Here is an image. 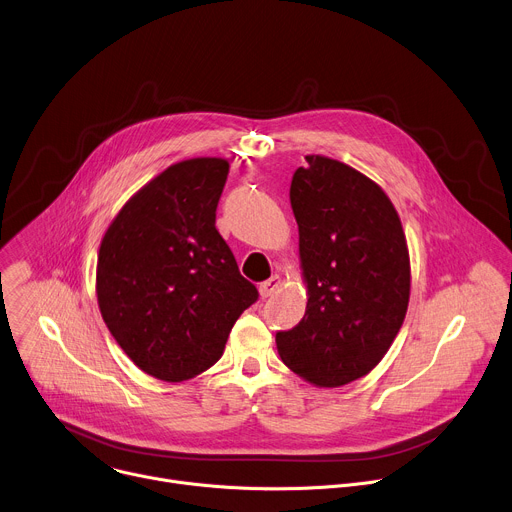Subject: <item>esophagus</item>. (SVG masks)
<instances>
[{"instance_id": "obj_1", "label": "esophagus", "mask_w": 512, "mask_h": 512, "mask_svg": "<svg viewBox=\"0 0 512 512\" xmlns=\"http://www.w3.org/2000/svg\"><path fill=\"white\" fill-rule=\"evenodd\" d=\"M279 285H281V277H279V275H273L271 279L263 281V283L259 285V294H261V298H269V296H273L275 291L279 289Z\"/></svg>"}]
</instances>
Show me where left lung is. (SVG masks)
Here are the masks:
<instances>
[{
  "mask_svg": "<svg viewBox=\"0 0 512 512\" xmlns=\"http://www.w3.org/2000/svg\"><path fill=\"white\" fill-rule=\"evenodd\" d=\"M306 160L291 178L289 200L308 306L275 344L296 375L332 389L369 375L391 348L409 306L411 265L385 190L338 160Z\"/></svg>",
  "mask_w": 512,
  "mask_h": 512,
  "instance_id": "obj_1",
  "label": "left lung"
}]
</instances>
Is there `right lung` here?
<instances>
[{
	"label": "right lung",
	"instance_id": "right-lung-1",
	"mask_svg": "<svg viewBox=\"0 0 512 512\" xmlns=\"http://www.w3.org/2000/svg\"><path fill=\"white\" fill-rule=\"evenodd\" d=\"M227 176L223 158L172 164L123 204L99 247L101 316L123 352L160 381L210 369L259 298L214 227Z\"/></svg>",
	"mask_w": 512,
	"mask_h": 512
}]
</instances>
